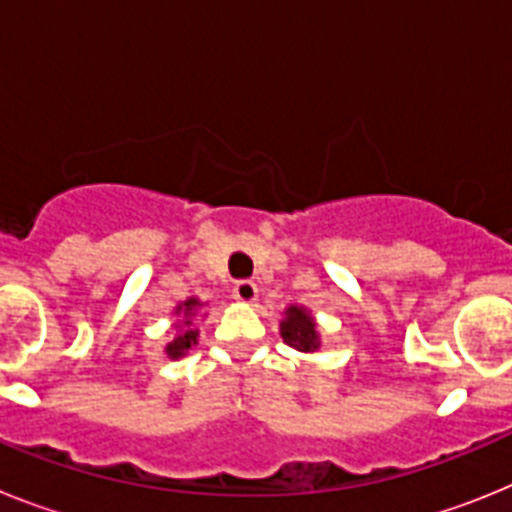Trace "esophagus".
Instances as JSON below:
<instances>
[{
	"label": "esophagus",
	"instance_id": "34e87169",
	"mask_svg": "<svg viewBox=\"0 0 512 512\" xmlns=\"http://www.w3.org/2000/svg\"><path fill=\"white\" fill-rule=\"evenodd\" d=\"M231 296L239 301V304H252L257 299V286L252 281H239L231 291Z\"/></svg>",
	"mask_w": 512,
	"mask_h": 512
}]
</instances>
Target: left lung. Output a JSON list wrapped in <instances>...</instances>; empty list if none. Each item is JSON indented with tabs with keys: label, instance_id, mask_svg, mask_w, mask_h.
<instances>
[{
	"label": "left lung",
	"instance_id": "obj_1",
	"mask_svg": "<svg viewBox=\"0 0 512 512\" xmlns=\"http://www.w3.org/2000/svg\"><path fill=\"white\" fill-rule=\"evenodd\" d=\"M281 337L286 345H291L299 353H317L322 348V335H319L317 319L311 317V311L306 306L291 304L283 311L281 319Z\"/></svg>",
	"mask_w": 512,
	"mask_h": 512
}]
</instances>
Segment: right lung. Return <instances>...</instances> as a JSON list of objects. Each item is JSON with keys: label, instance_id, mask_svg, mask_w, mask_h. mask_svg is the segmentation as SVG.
<instances>
[{"label": "right lung", "instance_id": "right-lung-1", "mask_svg": "<svg viewBox=\"0 0 512 512\" xmlns=\"http://www.w3.org/2000/svg\"><path fill=\"white\" fill-rule=\"evenodd\" d=\"M203 301L190 296V299L180 301V304L172 309L175 314V322H172V340L167 342V348H164V355L170 358V361H180L182 355H188L190 350L198 345V335L201 332L195 330V317L203 311ZM206 317V314H203Z\"/></svg>", "mask_w": 512, "mask_h": 512}]
</instances>
